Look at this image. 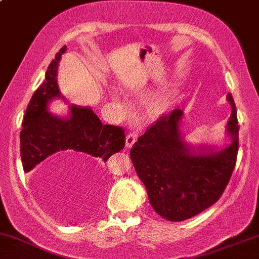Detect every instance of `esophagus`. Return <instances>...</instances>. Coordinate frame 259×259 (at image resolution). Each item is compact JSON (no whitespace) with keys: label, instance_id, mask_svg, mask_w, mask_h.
Wrapping results in <instances>:
<instances>
[{"label":"esophagus","instance_id":"esophagus-1","mask_svg":"<svg viewBox=\"0 0 259 259\" xmlns=\"http://www.w3.org/2000/svg\"><path fill=\"white\" fill-rule=\"evenodd\" d=\"M136 139H138V133H129V134L125 136V147H126V149H130V147L135 144Z\"/></svg>","mask_w":259,"mask_h":259}]
</instances>
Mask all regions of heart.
Instances as JSON below:
<instances>
[{
  "instance_id": "obj_1",
  "label": "heart",
  "mask_w": 259,
  "mask_h": 259,
  "mask_svg": "<svg viewBox=\"0 0 259 259\" xmlns=\"http://www.w3.org/2000/svg\"><path fill=\"white\" fill-rule=\"evenodd\" d=\"M166 107H167V102L164 101L163 98H158L152 103L151 109L155 114H161V113H163L164 110H166Z\"/></svg>"
}]
</instances>
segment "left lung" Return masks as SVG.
I'll list each match as a JSON object with an SVG mask.
<instances>
[{"mask_svg":"<svg viewBox=\"0 0 259 259\" xmlns=\"http://www.w3.org/2000/svg\"><path fill=\"white\" fill-rule=\"evenodd\" d=\"M231 115L225 126L226 146L188 143L182 132L184 113L161 116L130 150V158L146 187L150 204L168 221H183L221 197L235 168L238 151L237 112L226 96Z\"/></svg>","mask_w":259,"mask_h":259,"instance_id":"8db88e82","label":"left lung"}]
</instances>
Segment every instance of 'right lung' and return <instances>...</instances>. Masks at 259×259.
<instances>
[{
    "label": "right lung",
    "instance_id": "obj_1",
    "mask_svg": "<svg viewBox=\"0 0 259 259\" xmlns=\"http://www.w3.org/2000/svg\"><path fill=\"white\" fill-rule=\"evenodd\" d=\"M62 47L50 62L44 82L34 92L21 132V157L24 172L32 171L44 160L64 162L90 161L97 166L124 147V130L102 124L91 107L70 104L66 115L54 114L49 104L66 102L58 84V67Z\"/></svg>",
    "mask_w": 259,
    "mask_h": 259
}]
</instances>
